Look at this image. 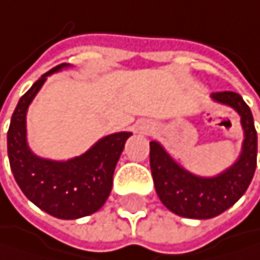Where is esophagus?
Segmentation results:
<instances>
[{
	"label": "esophagus",
	"mask_w": 260,
	"mask_h": 260,
	"mask_svg": "<svg viewBox=\"0 0 260 260\" xmlns=\"http://www.w3.org/2000/svg\"><path fill=\"white\" fill-rule=\"evenodd\" d=\"M152 130H153V127H152L150 122H142V124L138 127V132H139L141 135H149Z\"/></svg>",
	"instance_id": "1"
}]
</instances>
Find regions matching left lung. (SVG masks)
I'll return each instance as SVG.
<instances>
[{
    "label": "left lung",
    "instance_id": "obj_1",
    "mask_svg": "<svg viewBox=\"0 0 260 260\" xmlns=\"http://www.w3.org/2000/svg\"><path fill=\"white\" fill-rule=\"evenodd\" d=\"M217 104L231 107L240 116L243 141L239 158L223 172L200 177L178 164L158 141H150V169L161 203L186 218L206 220L231 208L248 189L257 159V133L250 107L234 91L212 93Z\"/></svg>",
    "mask_w": 260,
    "mask_h": 260
}]
</instances>
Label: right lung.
I'll use <instances>...</instances> for the list:
<instances>
[{
  "instance_id": "obj_1",
  "label": "right lung",
  "mask_w": 260,
  "mask_h": 260,
  "mask_svg": "<svg viewBox=\"0 0 260 260\" xmlns=\"http://www.w3.org/2000/svg\"><path fill=\"white\" fill-rule=\"evenodd\" d=\"M71 64L61 63L43 74L20 99L7 132V155L12 174L24 196L42 211L61 220H74L99 211L113 186V174L130 132L111 133L79 156L49 159L34 153L27 144L26 114L46 79Z\"/></svg>"
}]
</instances>
